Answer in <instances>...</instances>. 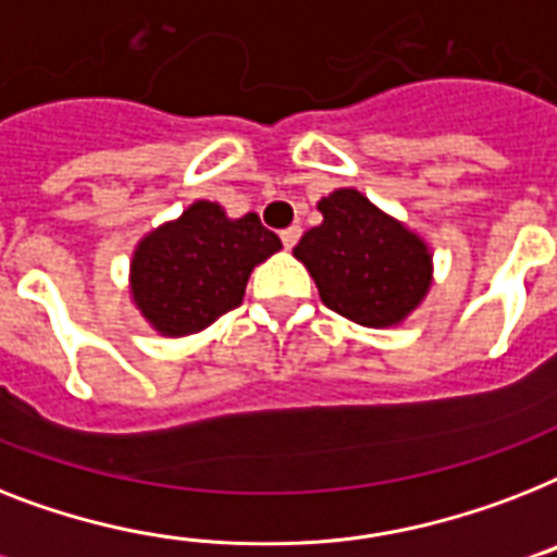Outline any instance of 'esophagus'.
<instances>
[{
  "instance_id": "esophagus-1",
  "label": "esophagus",
  "mask_w": 557,
  "mask_h": 557,
  "mask_svg": "<svg viewBox=\"0 0 557 557\" xmlns=\"http://www.w3.org/2000/svg\"><path fill=\"white\" fill-rule=\"evenodd\" d=\"M300 234H302L300 225H288L286 232H280V239H283V246L286 248H294V243L300 239Z\"/></svg>"
}]
</instances>
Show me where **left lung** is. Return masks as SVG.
I'll use <instances>...</instances> for the list:
<instances>
[{"mask_svg":"<svg viewBox=\"0 0 557 557\" xmlns=\"http://www.w3.org/2000/svg\"><path fill=\"white\" fill-rule=\"evenodd\" d=\"M318 211L323 223L292 255L309 269L320 300L366 329L406 323L435 280L426 239L357 188H334Z\"/></svg>","mask_w":557,"mask_h":557,"instance_id":"8db88e82","label":"left lung"}]
</instances>
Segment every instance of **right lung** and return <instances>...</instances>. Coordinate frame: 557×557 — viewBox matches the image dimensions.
I'll list each match as a JSON object with an SVG mask.
<instances>
[{"label": "right lung", "mask_w": 557, "mask_h": 557, "mask_svg": "<svg viewBox=\"0 0 557 557\" xmlns=\"http://www.w3.org/2000/svg\"><path fill=\"white\" fill-rule=\"evenodd\" d=\"M283 243L260 216L225 214L197 200L139 239L128 269L131 302L162 337H188L237 309L251 271Z\"/></svg>", "instance_id": "right-lung-1"}]
</instances>
